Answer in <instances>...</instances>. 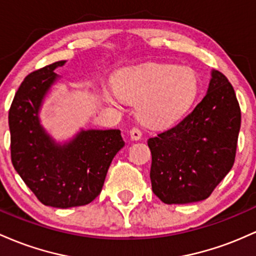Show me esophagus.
<instances>
[{
  "mask_svg": "<svg viewBox=\"0 0 256 256\" xmlns=\"http://www.w3.org/2000/svg\"><path fill=\"white\" fill-rule=\"evenodd\" d=\"M142 130L139 128H133L130 130V139L134 140V142H138V140L142 139Z\"/></svg>",
  "mask_w": 256,
  "mask_h": 256,
  "instance_id": "obj_1",
  "label": "esophagus"
}]
</instances>
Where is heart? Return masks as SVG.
<instances>
[{"mask_svg": "<svg viewBox=\"0 0 256 256\" xmlns=\"http://www.w3.org/2000/svg\"><path fill=\"white\" fill-rule=\"evenodd\" d=\"M198 94V77L188 66L150 62L120 71L114 90H104L108 105L120 108L123 102L136 104L140 122L152 129L174 127L186 117Z\"/></svg>", "mask_w": 256, "mask_h": 256, "instance_id": "obj_1", "label": "heart"}]
</instances>
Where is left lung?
I'll return each mask as SVG.
<instances>
[{"label":"left lung","mask_w":256,"mask_h":256,"mask_svg":"<svg viewBox=\"0 0 256 256\" xmlns=\"http://www.w3.org/2000/svg\"><path fill=\"white\" fill-rule=\"evenodd\" d=\"M240 108L228 80L218 70L206 96L179 124L148 140L152 191L166 204L200 202L231 170Z\"/></svg>","instance_id":"obj_1"}]
</instances>
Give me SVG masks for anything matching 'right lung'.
I'll return each mask as SVG.
<instances>
[{"label": "right lung", "instance_id": "add662e5", "mask_svg": "<svg viewBox=\"0 0 256 256\" xmlns=\"http://www.w3.org/2000/svg\"><path fill=\"white\" fill-rule=\"evenodd\" d=\"M65 62L25 77L8 116L14 169L40 202L62 209L88 204L102 192L108 166L124 146L118 129H81L62 144L43 128L40 111L59 78L54 70Z\"/></svg>", "mask_w": 256, "mask_h": 256}]
</instances>
